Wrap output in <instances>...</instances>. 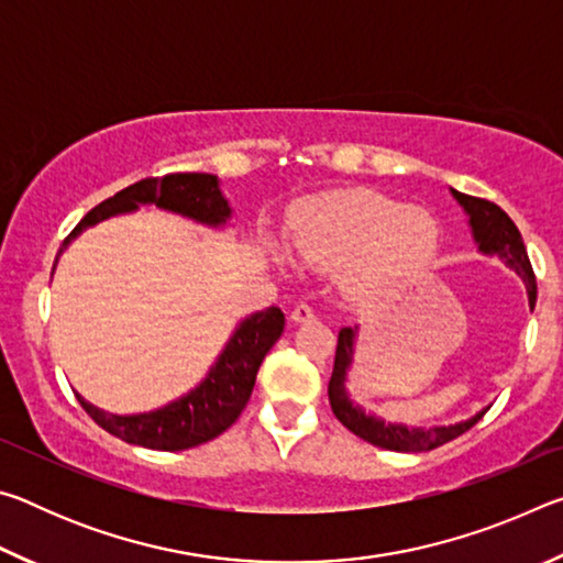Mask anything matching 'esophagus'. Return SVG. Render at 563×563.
<instances>
[{
    "label": "esophagus",
    "mask_w": 563,
    "mask_h": 563,
    "mask_svg": "<svg viewBox=\"0 0 563 563\" xmlns=\"http://www.w3.org/2000/svg\"><path fill=\"white\" fill-rule=\"evenodd\" d=\"M290 318H292L295 322H310V320H316V310H312L308 302H300L298 308H295V310L290 312Z\"/></svg>",
    "instance_id": "34e87169"
}]
</instances>
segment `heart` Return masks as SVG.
Segmentation results:
<instances>
[{"label":"heart","instance_id":"b5f03b06","mask_svg":"<svg viewBox=\"0 0 563 563\" xmlns=\"http://www.w3.org/2000/svg\"><path fill=\"white\" fill-rule=\"evenodd\" d=\"M295 247L316 268H350V290L365 300L405 292L430 268L440 228L373 190H347L312 198L292 221Z\"/></svg>","mask_w":563,"mask_h":563}]
</instances>
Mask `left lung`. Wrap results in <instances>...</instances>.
<instances>
[{
  "label": "left lung",
  "mask_w": 563,
  "mask_h": 563,
  "mask_svg": "<svg viewBox=\"0 0 563 563\" xmlns=\"http://www.w3.org/2000/svg\"><path fill=\"white\" fill-rule=\"evenodd\" d=\"M456 201L464 206V211L470 213V223L476 243H479V251L484 253H497L499 258L507 261L514 271H517L523 283L529 288V305L533 308L537 305V275L529 263L527 245L521 241L519 228L514 225L511 218L501 211L497 203L487 201V198H476L460 194V190H452ZM352 338L355 332L350 328H342L338 335V350H335V365H332V377L328 385V397L332 405V412L347 427L352 434H357L360 440H365L375 446H383V450L393 452H430L442 446L446 442L456 440V437L464 434L466 430L479 422V419L487 415V409L479 412L466 422L452 424V427H432V430H407L402 424H385L375 417H367L360 407H355L345 395V375L352 362Z\"/></svg>",
  "instance_id": "8db88e82"
}]
</instances>
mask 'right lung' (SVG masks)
<instances>
[{
  "instance_id": "add662e5",
  "label": "right lung",
  "mask_w": 563,
  "mask_h": 563,
  "mask_svg": "<svg viewBox=\"0 0 563 563\" xmlns=\"http://www.w3.org/2000/svg\"><path fill=\"white\" fill-rule=\"evenodd\" d=\"M136 203H151L156 208H166L180 216L194 218V221L221 225L231 216V206L221 196L218 178L211 174H166L141 178L136 184L119 190L117 196L107 198L97 208L81 218L79 225L64 238V245L79 235L84 228L103 221V218L126 213L139 208ZM59 247V253L64 251ZM59 258V255H56ZM56 265V261H54ZM285 328V316L278 308H268L265 312H255L247 318L235 335L228 342L223 355L218 357L211 375L206 377L201 387L186 395L178 402L148 415L117 417L107 415L89 405L87 399H79L87 415L97 422L101 430L119 437V440L148 450L178 452L188 446H198L203 442L216 440L231 427L238 415L243 412L247 399H251L255 375L263 357L275 345Z\"/></svg>"
}]
</instances>
